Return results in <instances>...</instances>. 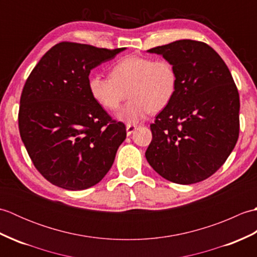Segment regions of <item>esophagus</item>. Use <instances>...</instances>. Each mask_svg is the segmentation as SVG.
<instances>
[{
	"label": "esophagus",
	"mask_w": 257,
	"mask_h": 257,
	"mask_svg": "<svg viewBox=\"0 0 257 257\" xmlns=\"http://www.w3.org/2000/svg\"><path fill=\"white\" fill-rule=\"evenodd\" d=\"M136 129H137V125H136V124H127V125H125V130H127V135L128 136L134 134V132H135Z\"/></svg>",
	"instance_id": "1"
}]
</instances>
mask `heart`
I'll list each match as a JSON object with an SVG mask.
<instances>
[{"label": "heart", "mask_w": 257, "mask_h": 257, "mask_svg": "<svg viewBox=\"0 0 257 257\" xmlns=\"http://www.w3.org/2000/svg\"><path fill=\"white\" fill-rule=\"evenodd\" d=\"M178 88V72L167 58L127 56L112 65L110 77L91 75L88 89L94 100L114 111L127 98L132 99L117 113L120 121L137 124L148 114L160 111L173 99Z\"/></svg>", "instance_id": "b5f03b06"}]
</instances>
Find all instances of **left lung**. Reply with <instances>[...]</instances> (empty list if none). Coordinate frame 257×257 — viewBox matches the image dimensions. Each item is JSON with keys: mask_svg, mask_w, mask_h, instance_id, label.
I'll return each mask as SVG.
<instances>
[{"mask_svg": "<svg viewBox=\"0 0 257 257\" xmlns=\"http://www.w3.org/2000/svg\"><path fill=\"white\" fill-rule=\"evenodd\" d=\"M178 72L173 99L150 124L146 158L162 178L192 184L211 177L236 145L239 96L226 64L211 46L192 40L148 50Z\"/></svg>", "mask_w": 257, "mask_h": 257, "instance_id": "1", "label": "left lung"}]
</instances>
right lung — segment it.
Wrapping results in <instances>:
<instances>
[{
    "mask_svg": "<svg viewBox=\"0 0 257 257\" xmlns=\"http://www.w3.org/2000/svg\"><path fill=\"white\" fill-rule=\"evenodd\" d=\"M125 48L62 42L26 79L19 129L35 168L47 181L77 191L97 184L111 168L125 125L112 120L88 89L92 68Z\"/></svg>",
    "mask_w": 257,
    "mask_h": 257,
    "instance_id": "1",
    "label": "right lung"
}]
</instances>
